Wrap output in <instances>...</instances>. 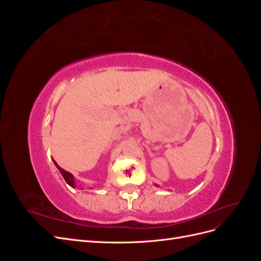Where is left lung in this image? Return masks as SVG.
Segmentation results:
<instances>
[{"instance_id": "obj_1", "label": "left lung", "mask_w": 261, "mask_h": 261, "mask_svg": "<svg viewBox=\"0 0 261 261\" xmlns=\"http://www.w3.org/2000/svg\"><path fill=\"white\" fill-rule=\"evenodd\" d=\"M155 186H156V185H155Z\"/></svg>"}]
</instances>
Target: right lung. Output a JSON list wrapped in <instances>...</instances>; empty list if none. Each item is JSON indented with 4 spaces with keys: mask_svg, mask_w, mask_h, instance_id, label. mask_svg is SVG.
Listing matches in <instances>:
<instances>
[{
    "mask_svg": "<svg viewBox=\"0 0 261 261\" xmlns=\"http://www.w3.org/2000/svg\"><path fill=\"white\" fill-rule=\"evenodd\" d=\"M53 162H54V164H55V167H57L58 170L60 171L62 176L64 177L66 183H67L70 187H73V188L77 187V186H76V181H75V177H74V175L72 174V173H69V172H67V171H65V170H63V169L60 167V165H58V163L55 162L54 160H53Z\"/></svg>",
    "mask_w": 261,
    "mask_h": 261,
    "instance_id": "1",
    "label": "right lung"
}]
</instances>
